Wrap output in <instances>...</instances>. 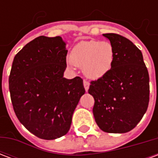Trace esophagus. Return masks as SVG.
<instances>
[{
    "label": "esophagus",
    "mask_w": 158,
    "mask_h": 158,
    "mask_svg": "<svg viewBox=\"0 0 158 158\" xmlns=\"http://www.w3.org/2000/svg\"><path fill=\"white\" fill-rule=\"evenodd\" d=\"M84 86H85V89L86 91H88V89H89V83L88 81H84Z\"/></svg>",
    "instance_id": "1"
}]
</instances>
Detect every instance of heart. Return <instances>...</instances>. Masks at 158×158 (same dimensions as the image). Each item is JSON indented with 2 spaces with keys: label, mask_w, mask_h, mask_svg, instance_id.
<instances>
[{
  "label": "heart",
  "mask_w": 158,
  "mask_h": 158,
  "mask_svg": "<svg viewBox=\"0 0 158 158\" xmlns=\"http://www.w3.org/2000/svg\"><path fill=\"white\" fill-rule=\"evenodd\" d=\"M114 58V47L107 40H82L73 46L70 53L73 64L82 68L84 74L90 79L106 75L113 68Z\"/></svg>",
  "instance_id": "1"
}]
</instances>
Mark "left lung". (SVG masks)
<instances>
[{
    "instance_id": "8db88e82",
    "label": "left lung",
    "mask_w": 158,
    "mask_h": 158,
    "mask_svg": "<svg viewBox=\"0 0 158 158\" xmlns=\"http://www.w3.org/2000/svg\"><path fill=\"white\" fill-rule=\"evenodd\" d=\"M115 50L111 71L91 81L93 114L104 132L130 131L141 120L149 103V74L141 52L129 40L117 34H103Z\"/></svg>"
}]
</instances>
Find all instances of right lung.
<instances>
[{
	"instance_id": "obj_1",
	"label": "right lung",
	"mask_w": 158,
	"mask_h": 158,
	"mask_svg": "<svg viewBox=\"0 0 158 158\" xmlns=\"http://www.w3.org/2000/svg\"><path fill=\"white\" fill-rule=\"evenodd\" d=\"M66 45L60 36H39L12 62L9 90L16 116L40 139H55L69 132L73 112L85 92L80 77H63Z\"/></svg>"
}]
</instances>
